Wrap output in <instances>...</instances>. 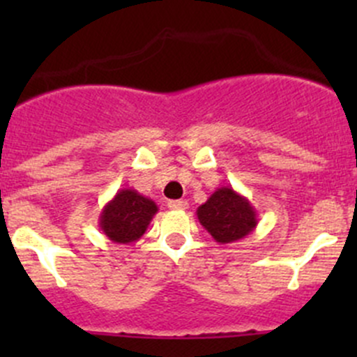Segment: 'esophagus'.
<instances>
[{
	"mask_svg": "<svg viewBox=\"0 0 357 357\" xmlns=\"http://www.w3.org/2000/svg\"><path fill=\"white\" fill-rule=\"evenodd\" d=\"M167 205L169 208H174V211H185V208H188V204L185 200H171Z\"/></svg>",
	"mask_w": 357,
	"mask_h": 357,
	"instance_id": "1",
	"label": "esophagus"
}]
</instances>
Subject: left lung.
Masks as SVG:
<instances>
[{
  "label": "left lung",
  "instance_id": "8db88e82",
  "mask_svg": "<svg viewBox=\"0 0 357 357\" xmlns=\"http://www.w3.org/2000/svg\"><path fill=\"white\" fill-rule=\"evenodd\" d=\"M200 225L218 243H233L250 235L257 226V212L243 195L221 186L197 208Z\"/></svg>",
  "mask_w": 357,
  "mask_h": 357
}]
</instances>
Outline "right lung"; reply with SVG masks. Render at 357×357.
I'll list each match as a JSON object with an SVG mask.
<instances>
[{
  "instance_id": "add662e5",
  "label": "right lung",
  "mask_w": 357,
  "mask_h": 357,
  "mask_svg": "<svg viewBox=\"0 0 357 357\" xmlns=\"http://www.w3.org/2000/svg\"><path fill=\"white\" fill-rule=\"evenodd\" d=\"M157 212L158 207L152 199L132 188H122L102 208L98 226L112 242L128 245L145 235Z\"/></svg>"
}]
</instances>
